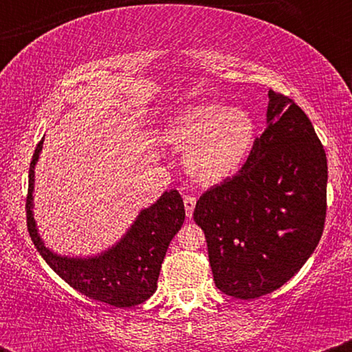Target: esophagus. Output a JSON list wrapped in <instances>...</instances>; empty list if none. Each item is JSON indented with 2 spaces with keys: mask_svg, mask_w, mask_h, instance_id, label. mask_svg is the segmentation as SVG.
<instances>
[{
  "mask_svg": "<svg viewBox=\"0 0 352 352\" xmlns=\"http://www.w3.org/2000/svg\"><path fill=\"white\" fill-rule=\"evenodd\" d=\"M195 204H197L195 197L187 195V197H185V199H184L185 212H187V217H188V218H192V215H193V210H195Z\"/></svg>",
  "mask_w": 352,
  "mask_h": 352,
  "instance_id": "34e87169",
  "label": "esophagus"
}]
</instances>
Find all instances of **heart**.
I'll list each match as a JSON object with an SVG mask.
<instances>
[{
  "label": "heart",
  "mask_w": 352,
  "mask_h": 352,
  "mask_svg": "<svg viewBox=\"0 0 352 352\" xmlns=\"http://www.w3.org/2000/svg\"><path fill=\"white\" fill-rule=\"evenodd\" d=\"M164 140L184 152V167L201 185L236 177L252 159L258 140L254 117L223 104H200L180 112L164 129Z\"/></svg>",
  "instance_id": "b5f03b06"
}]
</instances>
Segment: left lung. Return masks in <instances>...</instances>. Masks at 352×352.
Here are the masks:
<instances>
[{
    "mask_svg": "<svg viewBox=\"0 0 352 352\" xmlns=\"http://www.w3.org/2000/svg\"><path fill=\"white\" fill-rule=\"evenodd\" d=\"M266 129L246 167L200 197L217 288L254 300L281 288L313 254L326 218L328 162L308 116L268 91Z\"/></svg>",
    "mask_w": 352,
    "mask_h": 352,
    "instance_id": "8db88e82",
    "label": "left lung"
}]
</instances>
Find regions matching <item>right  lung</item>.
<instances>
[{"label": "right lung", "instance_id": "obj_1", "mask_svg": "<svg viewBox=\"0 0 352 352\" xmlns=\"http://www.w3.org/2000/svg\"><path fill=\"white\" fill-rule=\"evenodd\" d=\"M43 142L36 147L30 167V188L26 217L30 236L47 265L76 292L91 300L107 302L116 308H131L152 296L157 289L160 266L172 238L185 220L184 200L177 190L164 192L151 207L140 210L125 235L96 256H66L44 245L33 213L34 167Z\"/></svg>", "mask_w": 352, "mask_h": 352}]
</instances>
